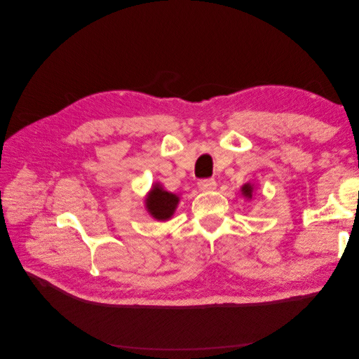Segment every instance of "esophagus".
I'll return each mask as SVG.
<instances>
[{"mask_svg": "<svg viewBox=\"0 0 359 359\" xmlns=\"http://www.w3.org/2000/svg\"><path fill=\"white\" fill-rule=\"evenodd\" d=\"M198 187L202 191H211V190H214L217 187V182L214 180H201L198 182Z\"/></svg>", "mask_w": 359, "mask_h": 359, "instance_id": "esophagus-1", "label": "esophagus"}]
</instances>
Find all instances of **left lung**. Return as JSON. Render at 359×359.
<instances>
[{"label": "left lung", "instance_id": "1", "mask_svg": "<svg viewBox=\"0 0 359 359\" xmlns=\"http://www.w3.org/2000/svg\"><path fill=\"white\" fill-rule=\"evenodd\" d=\"M241 191H243V196H245L247 199L253 198V186L250 182L244 184V186L241 187Z\"/></svg>", "mask_w": 359, "mask_h": 359}]
</instances>
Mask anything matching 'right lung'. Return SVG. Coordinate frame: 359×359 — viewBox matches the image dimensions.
Instances as JSON below:
<instances>
[{
    "mask_svg": "<svg viewBox=\"0 0 359 359\" xmlns=\"http://www.w3.org/2000/svg\"><path fill=\"white\" fill-rule=\"evenodd\" d=\"M178 202L180 198L177 194L166 191L160 184H154L145 199V206L151 217H154L156 220L165 222L169 220L175 212Z\"/></svg>",
    "mask_w": 359,
    "mask_h": 359,
    "instance_id": "add662e5",
    "label": "right lung"
}]
</instances>
